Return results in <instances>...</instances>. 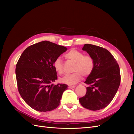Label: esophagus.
<instances>
[{"mask_svg": "<svg viewBox=\"0 0 134 134\" xmlns=\"http://www.w3.org/2000/svg\"><path fill=\"white\" fill-rule=\"evenodd\" d=\"M76 86H69L68 88L69 89H72V88H74Z\"/></svg>", "mask_w": 134, "mask_h": 134, "instance_id": "esophagus-1", "label": "esophagus"}]
</instances>
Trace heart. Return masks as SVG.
Listing matches in <instances>:
<instances>
[{"label": "heart", "instance_id": "b5f03b06", "mask_svg": "<svg viewBox=\"0 0 134 134\" xmlns=\"http://www.w3.org/2000/svg\"><path fill=\"white\" fill-rule=\"evenodd\" d=\"M65 58L75 63L73 68L74 73L66 74L60 78V82L68 85H74L82 78V75L87 76L90 75L94 66V60L91 56L84 55L83 52L76 49H71L65 55ZM55 70L59 74L64 72L63 64L62 60L58 58L54 62Z\"/></svg>", "mask_w": 134, "mask_h": 134}]
</instances>
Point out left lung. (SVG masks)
Listing matches in <instances>:
<instances>
[{
  "instance_id": "left-lung-1",
  "label": "left lung",
  "mask_w": 134,
  "mask_h": 134,
  "mask_svg": "<svg viewBox=\"0 0 134 134\" xmlns=\"http://www.w3.org/2000/svg\"><path fill=\"white\" fill-rule=\"evenodd\" d=\"M94 60L92 73L85 81L86 94L79 99L82 106L92 111L107 107L114 98L121 81L120 70L113 55L106 48L85 44L82 48Z\"/></svg>"
}]
</instances>
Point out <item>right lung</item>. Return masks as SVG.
Wrapping results in <instances>:
<instances>
[{
  "label": "right lung",
  "mask_w": 134,
  "mask_h": 134,
  "mask_svg": "<svg viewBox=\"0 0 134 134\" xmlns=\"http://www.w3.org/2000/svg\"><path fill=\"white\" fill-rule=\"evenodd\" d=\"M67 50L63 46L44 41L28 47L16 65L18 90L25 102L36 111H52L60 104L65 84H51L58 79L54 61Z\"/></svg>",
  "instance_id": "obj_1"
}]
</instances>
